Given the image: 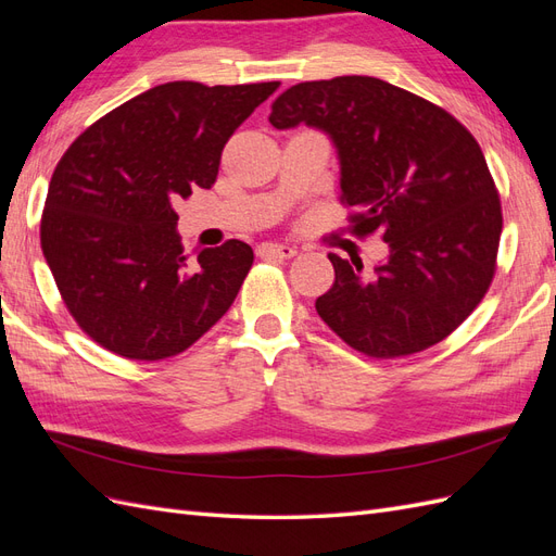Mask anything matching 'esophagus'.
I'll return each instance as SVG.
<instances>
[{
    "label": "esophagus",
    "instance_id": "esophagus-1",
    "mask_svg": "<svg viewBox=\"0 0 556 556\" xmlns=\"http://www.w3.org/2000/svg\"><path fill=\"white\" fill-rule=\"evenodd\" d=\"M260 257H280V260H292L296 255L294 245H282V243H262L257 248Z\"/></svg>",
    "mask_w": 556,
    "mask_h": 556
}]
</instances>
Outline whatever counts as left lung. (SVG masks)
Instances as JSON below:
<instances>
[{"label": "left lung", "instance_id": "1", "mask_svg": "<svg viewBox=\"0 0 556 556\" xmlns=\"http://www.w3.org/2000/svg\"><path fill=\"white\" fill-rule=\"evenodd\" d=\"M276 129L308 125L331 139L341 201L357 237L382 231L390 255H329L336 280L317 315L368 357H401L443 341L490 290L501 201L478 141L427 99L374 76L306 80L271 106Z\"/></svg>", "mask_w": 556, "mask_h": 556}]
</instances>
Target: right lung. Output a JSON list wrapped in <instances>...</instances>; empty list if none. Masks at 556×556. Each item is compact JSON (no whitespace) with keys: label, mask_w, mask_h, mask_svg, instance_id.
Returning <instances> with one entry per match:
<instances>
[{"label":"right lung","mask_w":556,"mask_h":556,"mask_svg":"<svg viewBox=\"0 0 556 556\" xmlns=\"http://www.w3.org/2000/svg\"><path fill=\"white\" fill-rule=\"evenodd\" d=\"M280 83L174 80L99 117L55 166L41 248L78 327L115 355L174 357L237 299L252 248L231 239L185 257L172 201L208 190L223 148Z\"/></svg>","instance_id":"add662e5"}]
</instances>
